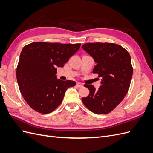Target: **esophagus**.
<instances>
[{"mask_svg": "<svg viewBox=\"0 0 153 153\" xmlns=\"http://www.w3.org/2000/svg\"><path fill=\"white\" fill-rule=\"evenodd\" d=\"M76 86L78 87H83V86H84V85H83L82 83H77L76 84Z\"/></svg>", "mask_w": 153, "mask_h": 153, "instance_id": "1", "label": "esophagus"}]
</instances>
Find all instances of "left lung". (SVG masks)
<instances>
[{"instance_id": "1", "label": "left lung", "mask_w": 153, "mask_h": 153, "mask_svg": "<svg viewBox=\"0 0 153 153\" xmlns=\"http://www.w3.org/2000/svg\"><path fill=\"white\" fill-rule=\"evenodd\" d=\"M82 47L97 63L93 73L102 77L98 90L92 85H84L90 92L82 102L94 114H108L128 92L133 75L130 55L122 46L112 43H88Z\"/></svg>"}]
</instances>
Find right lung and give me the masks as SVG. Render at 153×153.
I'll return each instance as SVG.
<instances>
[{
	"label": "right lung",
	"instance_id": "add662e5",
	"mask_svg": "<svg viewBox=\"0 0 153 153\" xmlns=\"http://www.w3.org/2000/svg\"><path fill=\"white\" fill-rule=\"evenodd\" d=\"M80 45L34 42L23 48L16 68V79L21 94L30 108L45 114L61 104L66 91L76 84L57 79V68L63 67Z\"/></svg>",
	"mask_w": 153,
	"mask_h": 153
}]
</instances>
